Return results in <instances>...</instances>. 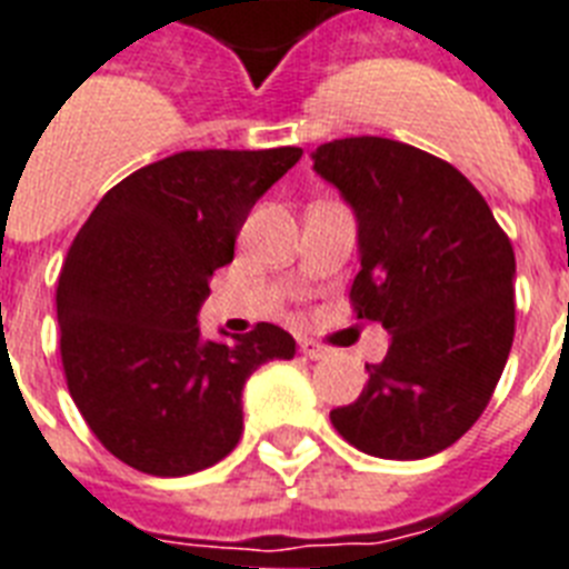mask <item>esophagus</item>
<instances>
[{"mask_svg":"<svg viewBox=\"0 0 569 569\" xmlns=\"http://www.w3.org/2000/svg\"><path fill=\"white\" fill-rule=\"evenodd\" d=\"M299 352H302L306 358H311V361H322V358H329V347H322V343H317V340H311V338L299 340Z\"/></svg>","mask_w":569,"mask_h":569,"instance_id":"esophagus-1","label":"esophagus"}]
</instances>
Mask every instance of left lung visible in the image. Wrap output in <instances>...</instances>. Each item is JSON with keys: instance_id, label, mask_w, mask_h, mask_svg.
I'll return each mask as SVG.
<instances>
[{"instance_id": "1", "label": "left lung", "mask_w": 569, "mask_h": 569, "mask_svg": "<svg viewBox=\"0 0 569 569\" xmlns=\"http://www.w3.org/2000/svg\"><path fill=\"white\" fill-rule=\"evenodd\" d=\"M358 222L349 299L388 329L390 349L331 426L356 449L417 461L479 420L515 340V249L488 202L452 167L388 138H343L311 152Z\"/></svg>"}]
</instances>
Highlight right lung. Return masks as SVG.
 <instances>
[{
  "label": "right lung",
  "mask_w": 569,
  "mask_h": 569,
  "mask_svg": "<svg viewBox=\"0 0 569 569\" xmlns=\"http://www.w3.org/2000/svg\"><path fill=\"white\" fill-rule=\"evenodd\" d=\"M299 158V147L176 152L108 190L72 240L54 297L67 388L122 465L176 479L222 461L243 431L249 376L297 356L272 322L206 340L197 317L252 206Z\"/></svg>",
  "instance_id": "obj_1"
}]
</instances>
